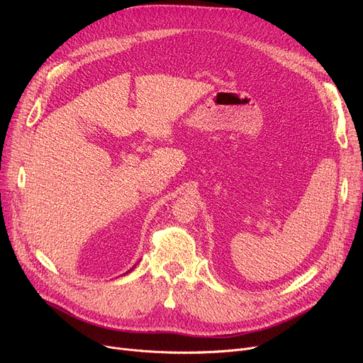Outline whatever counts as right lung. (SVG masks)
<instances>
[{"mask_svg": "<svg viewBox=\"0 0 363 363\" xmlns=\"http://www.w3.org/2000/svg\"><path fill=\"white\" fill-rule=\"evenodd\" d=\"M132 269H133V268H132ZM132 269H130V271H132ZM128 272H129V271H128ZM128 272H126V274H128Z\"/></svg>", "mask_w": 363, "mask_h": 363, "instance_id": "right-lung-1", "label": "right lung"}]
</instances>
